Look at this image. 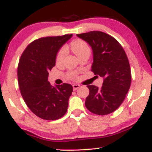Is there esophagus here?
<instances>
[{
  "mask_svg": "<svg viewBox=\"0 0 152 152\" xmlns=\"http://www.w3.org/2000/svg\"><path fill=\"white\" fill-rule=\"evenodd\" d=\"M80 86H80L79 84H74L73 85V88H74V91H76V90H77L78 88H79Z\"/></svg>",
  "mask_w": 152,
  "mask_h": 152,
  "instance_id": "obj_1",
  "label": "esophagus"
}]
</instances>
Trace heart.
<instances>
[{
	"label": "heart",
	"mask_w": 152,
	"mask_h": 152,
	"mask_svg": "<svg viewBox=\"0 0 152 152\" xmlns=\"http://www.w3.org/2000/svg\"><path fill=\"white\" fill-rule=\"evenodd\" d=\"M71 49L73 50V51L74 52L75 54H76L77 56H80L81 54L86 53V52H90V48L88 46V43L85 42L84 41L81 39H76L74 40V41H72L71 44ZM67 53V50H66V48L63 47V48H61L60 50H58V53L56 55V60L57 63H61L63 61L65 56ZM76 74L74 72H69L68 74V77L70 78H76Z\"/></svg>",
	"instance_id": "heart-1"
}]
</instances>
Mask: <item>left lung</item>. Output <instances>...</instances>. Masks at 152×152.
Returning <instances> with one entry per match:
<instances>
[{"instance_id":"obj_1","label":"left lung","mask_w":152,"mask_h":152,"mask_svg":"<svg viewBox=\"0 0 152 152\" xmlns=\"http://www.w3.org/2000/svg\"><path fill=\"white\" fill-rule=\"evenodd\" d=\"M77 36L91 47V71L104 79L101 88L87 86L89 94L85 102L86 107L97 115L111 114L122 104L130 88L132 75L126 54L117 40L102 31H90Z\"/></svg>"}]
</instances>
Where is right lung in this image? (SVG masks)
Listing matches in <instances>:
<instances>
[{"mask_svg": "<svg viewBox=\"0 0 152 152\" xmlns=\"http://www.w3.org/2000/svg\"><path fill=\"white\" fill-rule=\"evenodd\" d=\"M72 34L48 36L31 42L23 52L18 66V81L24 102L35 115L45 120H56L67 111L73 91L69 83L53 86L48 72L56 64L58 50Z\"/></svg>", "mask_w": 152, "mask_h": 152, "instance_id": "right-lung-1", "label": "right lung"}]
</instances>
